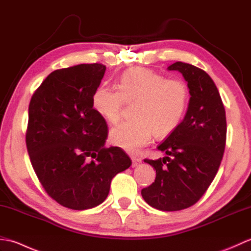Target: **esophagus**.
<instances>
[{"label":"esophagus","instance_id":"esophagus-1","mask_svg":"<svg viewBox=\"0 0 251 251\" xmlns=\"http://www.w3.org/2000/svg\"><path fill=\"white\" fill-rule=\"evenodd\" d=\"M132 159V167H137L142 163V159L139 157H131Z\"/></svg>","mask_w":251,"mask_h":251}]
</instances>
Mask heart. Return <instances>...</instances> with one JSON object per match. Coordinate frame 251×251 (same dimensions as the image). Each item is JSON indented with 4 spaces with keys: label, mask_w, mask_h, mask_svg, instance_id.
<instances>
[{
    "label": "heart",
    "mask_w": 251,
    "mask_h": 251,
    "mask_svg": "<svg viewBox=\"0 0 251 251\" xmlns=\"http://www.w3.org/2000/svg\"><path fill=\"white\" fill-rule=\"evenodd\" d=\"M189 86L183 79L166 78L150 69L135 67L121 74L117 89L100 85L92 102L99 115L111 124L121 120L123 108L132 103L134 119L111 130L114 146L136 154L151 141L152 135L164 137L177 128L188 109Z\"/></svg>",
    "instance_id": "b5f03b06"
}]
</instances>
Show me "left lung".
Wrapping results in <instances>:
<instances>
[{
	"mask_svg": "<svg viewBox=\"0 0 251 251\" xmlns=\"http://www.w3.org/2000/svg\"><path fill=\"white\" fill-rule=\"evenodd\" d=\"M168 70L182 73L191 98L183 121L157 147L167 156L145 159L156 178L141 195L158 210L177 211L199 201L216 177L226 148V117L218 88L204 70L181 61Z\"/></svg>",
	"mask_w": 251,
	"mask_h": 251,
	"instance_id": "obj_1",
	"label": "left lung"
}]
</instances>
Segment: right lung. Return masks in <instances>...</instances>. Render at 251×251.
I'll list each match as a JSON object with an SVG mask.
<instances>
[{"label": "right lung", "instance_id": "obj_1", "mask_svg": "<svg viewBox=\"0 0 251 251\" xmlns=\"http://www.w3.org/2000/svg\"><path fill=\"white\" fill-rule=\"evenodd\" d=\"M104 72L101 63L55 70L29 104L25 145L32 167L46 193L74 210L101 204L114 176L131 165L123 149L104 148L108 124L93 108Z\"/></svg>", "mask_w": 251, "mask_h": 251}]
</instances>
